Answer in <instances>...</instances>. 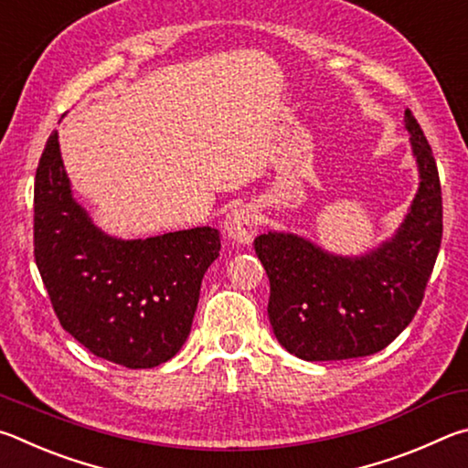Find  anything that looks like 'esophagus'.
I'll return each instance as SVG.
<instances>
[{
	"label": "esophagus",
	"mask_w": 468,
	"mask_h": 468,
	"mask_svg": "<svg viewBox=\"0 0 468 468\" xmlns=\"http://www.w3.org/2000/svg\"><path fill=\"white\" fill-rule=\"evenodd\" d=\"M226 234L234 242L249 244L257 234V213L250 205H240V207H234L226 216L224 221Z\"/></svg>",
	"instance_id": "1"
}]
</instances>
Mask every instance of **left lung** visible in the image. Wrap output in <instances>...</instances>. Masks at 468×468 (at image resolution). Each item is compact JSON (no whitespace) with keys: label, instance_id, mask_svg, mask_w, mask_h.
Returning a JSON list of instances; mask_svg holds the SVG:
<instances>
[{"label":"left lung","instance_id":"obj_1","mask_svg":"<svg viewBox=\"0 0 468 468\" xmlns=\"http://www.w3.org/2000/svg\"><path fill=\"white\" fill-rule=\"evenodd\" d=\"M420 191L395 239L357 259H343L300 236L255 239L271 296L277 341L306 362L366 357L395 341L421 306L441 242V188L436 158L411 111H405Z\"/></svg>","mask_w":468,"mask_h":468}]
</instances>
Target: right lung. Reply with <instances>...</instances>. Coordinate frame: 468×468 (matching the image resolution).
<instances>
[{
	"mask_svg": "<svg viewBox=\"0 0 468 468\" xmlns=\"http://www.w3.org/2000/svg\"><path fill=\"white\" fill-rule=\"evenodd\" d=\"M216 228L145 240L102 234L73 201L57 131L35 178V261L57 318L90 354L125 367H154L178 354L219 257Z\"/></svg>",
	"mask_w": 468,
	"mask_h": 468,
	"instance_id": "right-lung-1",
	"label": "right lung"
}]
</instances>
